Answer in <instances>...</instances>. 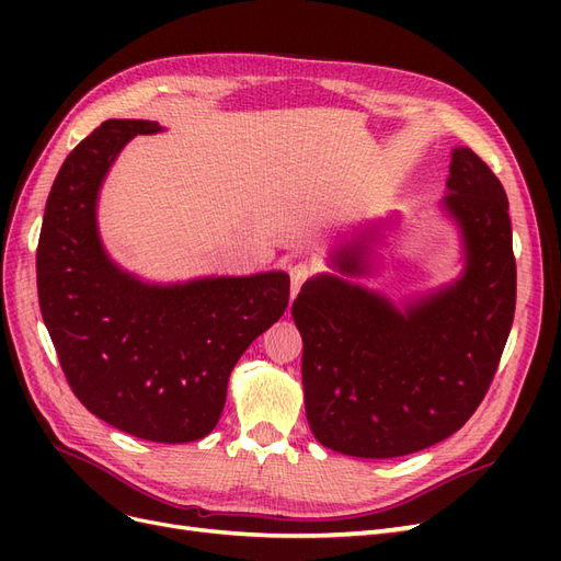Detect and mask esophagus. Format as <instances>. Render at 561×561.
Returning <instances> with one entry per match:
<instances>
[{"instance_id": "34e87169", "label": "esophagus", "mask_w": 561, "mask_h": 561, "mask_svg": "<svg viewBox=\"0 0 561 561\" xmlns=\"http://www.w3.org/2000/svg\"><path fill=\"white\" fill-rule=\"evenodd\" d=\"M313 274V266L309 262H295L290 266V278H293V297H297L299 287L309 280V276Z\"/></svg>"}]
</instances>
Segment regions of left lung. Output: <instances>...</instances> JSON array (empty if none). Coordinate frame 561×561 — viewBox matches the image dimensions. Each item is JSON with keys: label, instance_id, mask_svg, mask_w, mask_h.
Masks as SVG:
<instances>
[{"label": "left lung", "instance_id": "8db88e82", "mask_svg": "<svg viewBox=\"0 0 561 561\" xmlns=\"http://www.w3.org/2000/svg\"><path fill=\"white\" fill-rule=\"evenodd\" d=\"M443 206L461 229L466 271L454 285L398 309L336 276L304 283L293 318L304 339L301 383L322 447L393 458L454 435L494 379L515 318L517 266L507 196L468 147L449 163ZM365 271V245L336 262Z\"/></svg>", "mask_w": 561, "mask_h": 561}]
</instances>
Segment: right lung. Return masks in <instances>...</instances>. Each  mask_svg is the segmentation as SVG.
Returning <instances> with one entry per match:
<instances>
[{
	"label": "right lung",
	"instance_id": "right-lung-1",
	"mask_svg": "<svg viewBox=\"0 0 561 561\" xmlns=\"http://www.w3.org/2000/svg\"><path fill=\"white\" fill-rule=\"evenodd\" d=\"M157 122L110 118L65 159L37 245L39 307L65 379L91 414L151 443H194L219 421L233 365L285 313L290 278L149 285L100 243L95 203L110 165Z\"/></svg>",
	"mask_w": 561,
	"mask_h": 561
}]
</instances>
